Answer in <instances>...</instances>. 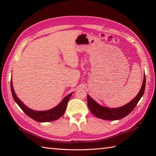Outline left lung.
<instances>
[{"instance_id": "1", "label": "left lung", "mask_w": 156, "mask_h": 156, "mask_svg": "<svg viewBox=\"0 0 156 156\" xmlns=\"http://www.w3.org/2000/svg\"><path fill=\"white\" fill-rule=\"evenodd\" d=\"M145 88V76H144V81L140 91L133 100L129 103L119 108H108L98 104L88 94L87 95L88 106L91 112L96 117L104 120L115 121L122 119L128 115L136 107L138 102L143 96Z\"/></svg>"}]
</instances>
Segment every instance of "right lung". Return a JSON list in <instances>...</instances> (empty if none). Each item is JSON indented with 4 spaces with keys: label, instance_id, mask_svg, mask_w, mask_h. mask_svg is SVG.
I'll use <instances>...</instances> for the list:
<instances>
[{
    "label": "right lung",
    "instance_id": "add662e5",
    "mask_svg": "<svg viewBox=\"0 0 156 156\" xmlns=\"http://www.w3.org/2000/svg\"><path fill=\"white\" fill-rule=\"evenodd\" d=\"M11 89L13 98H14L16 103L19 106V107L22 109L23 112H24L27 116H29V117H31L32 119H34V120L37 122H50L57 120V119L60 118L65 112L66 107H67L68 102L73 93V92H72V93L66 96V97L59 102V104H58L56 107H54L53 108L49 109V110L48 111H39L33 110V109L27 107V106L16 97L12 87V78L11 79Z\"/></svg>",
    "mask_w": 156,
    "mask_h": 156
}]
</instances>
